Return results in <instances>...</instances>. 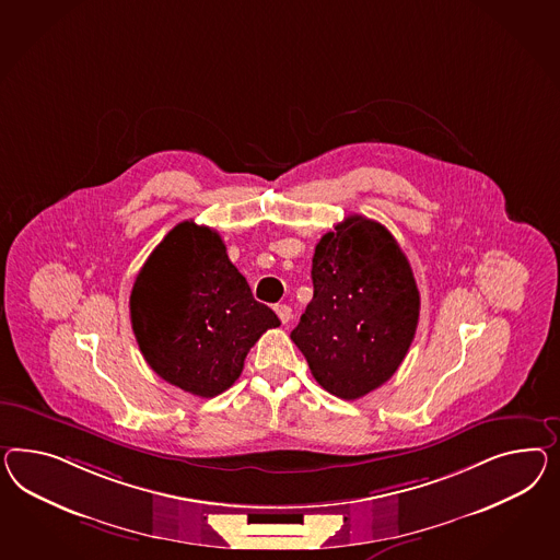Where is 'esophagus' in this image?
Masks as SVG:
<instances>
[{
  "instance_id": "obj_1",
  "label": "esophagus",
  "mask_w": 560,
  "mask_h": 560,
  "mask_svg": "<svg viewBox=\"0 0 560 560\" xmlns=\"http://www.w3.org/2000/svg\"><path fill=\"white\" fill-rule=\"evenodd\" d=\"M275 312H277V316H279V319H281L283 324H289L291 318H293L291 307H289L288 303H279V305H275Z\"/></svg>"
}]
</instances>
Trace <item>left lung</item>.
Instances as JSON below:
<instances>
[{"label":"left lung","instance_id":"obj_1","mask_svg":"<svg viewBox=\"0 0 560 560\" xmlns=\"http://www.w3.org/2000/svg\"><path fill=\"white\" fill-rule=\"evenodd\" d=\"M314 298L291 340L319 385L359 399L394 377L420 318V291L392 232L348 215L312 258Z\"/></svg>","mask_w":560,"mask_h":560}]
</instances>
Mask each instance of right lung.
Here are the masks:
<instances>
[{"label": "right lung", "mask_w": 560, "mask_h": 560, "mask_svg": "<svg viewBox=\"0 0 560 560\" xmlns=\"http://www.w3.org/2000/svg\"><path fill=\"white\" fill-rule=\"evenodd\" d=\"M130 319L152 371L197 397L232 387L248 350L281 324L253 298L220 234L194 220L173 228L142 265Z\"/></svg>", "instance_id": "add662e5"}]
</instances>
